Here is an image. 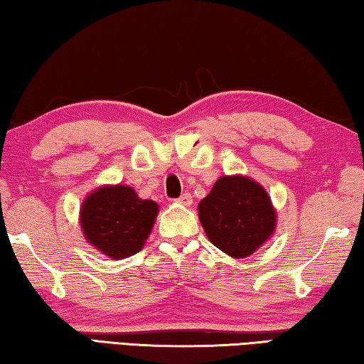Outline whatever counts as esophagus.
I'll use <instances>...</instances> for the list:
<instances>
[{"mask_svg":"<svg viewBox=\"0 0 364 364\" xmlns=\"http://www.w3.org/2000/svg\"><path fill=\"white\" fill-rule=\"evenodd\" d=\"M176 202H178V204H183V205L189 207L191 204H193V196H191L189 193H184V194H181L180 197H178Z\"/></svg>","mask_w":364,"mask_h":364,"instance_id":"obj_1","label":"esophagus"}]
</instances>
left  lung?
Returning <instances> with one entry per match:
<instances>
[{
    "mask_svg": "<svg viewBox=\"0 0 364 364\" xmlns=\"http://www.w3.org/2000/svg\"><path fill=\"white\" fill-rule=\"evenodd\" d=\"M208 241L234 258L254 254L276 228V210L267 191L247 176H221L199 204Z\"/></svg>",
    "mask_w": 364,
    "mask_h": 364,
    "instance_id": "obj_1",
    "label": "left lung"
}]
</instances>
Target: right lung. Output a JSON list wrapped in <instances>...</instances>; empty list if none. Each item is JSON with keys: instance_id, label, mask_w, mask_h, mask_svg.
<instances>
[{"instance_id": "obj_1", "label": "right lung", "mask_w": 364, "mask_h": 364, "mask_svg": "<svg viewBox=\"0 0 364 364\" xmlns=\"http://www.w3.org/2000/svg\"><path fill=\"white\" fill-rule=\"evenodd\" d=\"M159 212L149 199H139L134 189L123 184L102 186L91 193L80 208L85 239L104 255L115 260L143 249Z\"/></svg>"}]
</instances>
